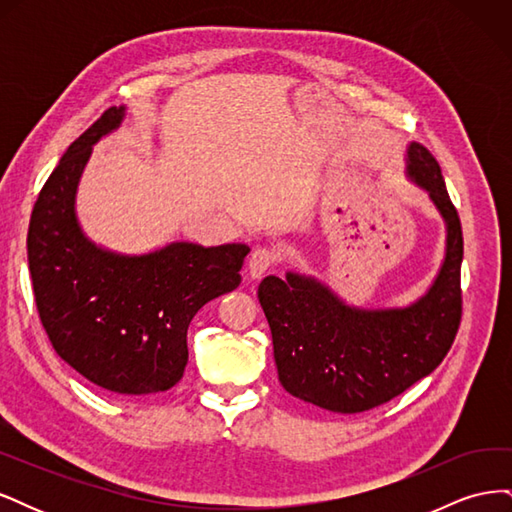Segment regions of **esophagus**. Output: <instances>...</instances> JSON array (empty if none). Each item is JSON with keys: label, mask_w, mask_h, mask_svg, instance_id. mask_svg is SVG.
<instances>
[{"label": "esophagus", "mask_w": 512, "mask_h": 512, "mask_svg": "<svg viewBox=\"0 0 512 512\" xmlns=\"http://www.w3.org/2000/svg\"><path fill=\"white\" fill-rule=\"evenodd\" d=\"M275 265V252L267 250V247H258L252 252L250 262H247V269H250L252 280H260L271 267Z\"/></svg>", "instance_id": "obj_1"}]
</instances>
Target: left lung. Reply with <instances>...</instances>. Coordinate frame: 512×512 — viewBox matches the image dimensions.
<instances>
[{
    "instance_id": "left-lung-1",
    "label": "left lung",
    "mask_w": 512,
    "mask_h": 512,
    "mask_svg": "<svg viewBox=\"0 0 512 512\" xmlns=\"http://www.w3.org/2000/svg\"><path fill=\"white\" fill-rule=\"evenodd\" d=\"M406 177L427 192L446 226L440 269L416 301L352 305L318 277L297 271L260 282L277 376L292 397L339 414L365 412L429 376L451 348L461 320L459 215L440 164L423 145H408Z\"/></svg>"
}]
</instances>
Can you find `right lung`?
Returning <instances> with one entry per match:
<instances>
[{
  "instance_id": "1",
  "label": "right lung",
  "mask_w": 512,
  "mask_h": 512,
  "mask_svg": "<svg viewBox=\"0 0 512 512\" xmlns=\"http://www.w3.org/2000/svg\"><path fill=\"white\" fill-rule=\"evenodd\" d=\"M123 117L126 106L108 108L61 156L32 211L27 260L42 327L61 359L108 393L145 397L181 380L192 318L241 284L250 247L173 241L119 254L85 235L76 215L83 170Z\"/></svg>"
}]
</instances>
